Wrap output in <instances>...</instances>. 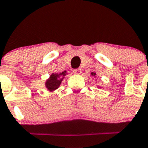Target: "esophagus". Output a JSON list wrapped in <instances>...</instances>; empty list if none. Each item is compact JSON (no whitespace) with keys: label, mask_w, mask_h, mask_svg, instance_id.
<instances>
[{"label":"esophagus","mask_w":148,"mask_h":148,"mask_svg":"<svg viewBox=\"0 0 148 148\" xmlns=\"http://www.w3.org/2000/svg\"><path fill=\"white\" fill-rule=\"evenodd\" d=\"M73 73L75 74H80V73H81V69H80V68L74 69V70H73Z\"/></svg>","instance_id":"34e87169"}]
</instances>
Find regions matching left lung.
<instances>
[{
    "mask_svg": "<svg viewBox=\"0 0 148 148\" xmlns=\"http://www.w3.org/2000/svg\"><path fill=\"white\" fill-rule=\"evenodd\" d=\"M92 76H95V73H92Z\"/></svg>",
    "mask_w": 148,
    "mask_h": 148,
    "instance_id": "1",
    "label": "left lung"
}]
</instances>
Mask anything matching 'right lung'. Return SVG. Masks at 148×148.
I'll use <instances>...</instances> for the list:
<instances>
[{
  "label": "right lung",
  "instance_id": "obj_1",
  "mask_svg": "<svg viewBox=\"0 0 148 148\" xmlns=\"http://www.w3.org/2000/svg\"><path fill=\"white\" fill-rule=\"evenodd\" d=\"M66 71L62 72L60 74H51L49 78L46 81L45 86L49 92H53L59 87L61 83L64 79V77L66 75Z\"/></svg>",
  "mask_w": 148,
  "mask_h": 148
}]
</instances>
